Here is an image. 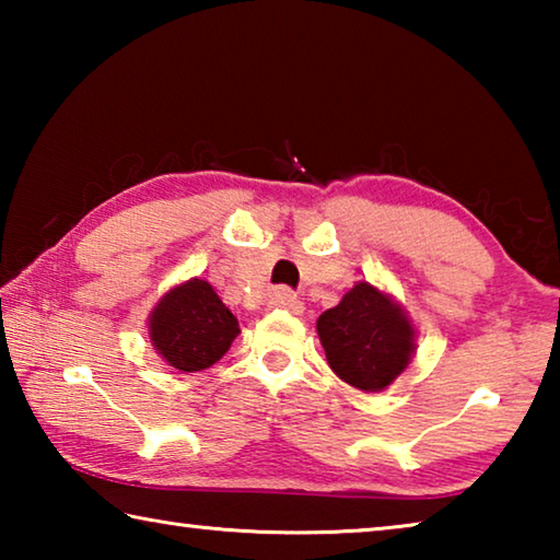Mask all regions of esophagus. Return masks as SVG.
Here are the masks:
<instances>
[{"label":"esophagus","mask_w":560,"mask_h":560,"mask_svg":"<svg viewBox=\"0 0 560 560\" xmlns=\"http://www.w3.org/2000/svg\"><path fill=\"white\" fill-rule=\"evenodd\" d=\"M271 306L283 308V311H291V314H303V303L296 299V293H291L289 289H277L271 293Z\"/></svg>","instance_id":"esophagus-1"}]
</instances>
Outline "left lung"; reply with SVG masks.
<instances>
[{
	"label": "left lung",
	"instance_id": "obj_1",
	"mask_svg": "<svg viewBox=\"0 0 560 560\" xmlns=\"http://www.w3.org/2000/svg\"><path fill=\"white\" fill-rule=\"evenodd\" d=\"M316 330L330 371L365 393L385 390L415 353V326L405 308L368 281L324 311Z\"/></svg>",
	"mask_w": 560,
	"mask_h": 560
}]
</instances>
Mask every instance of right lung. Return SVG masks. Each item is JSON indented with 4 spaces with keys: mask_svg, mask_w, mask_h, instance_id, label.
<instances>
[{
    "mask_svg": "<svg viewBox=\"0 0 560 560\" xmlns=\"http://www.w3.org/2000/svg\"><path fill=\"white\" fill-rule=\"evenodd\" d=\"M148 328L158 353L183 373L214 365L240 336L234 314L202 279L170 289L150 314Z\"/></svg>",
    "mask_w": 560,
    "mask_h": 560,
    "instance_id": "right-lung-1",
    "label": "right lung"
}]
</instances>
